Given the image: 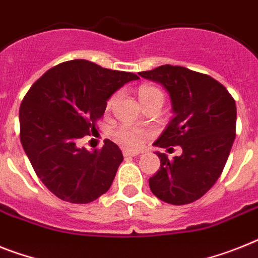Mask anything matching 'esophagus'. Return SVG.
Segmentation results:
<instances>
[{
	"label": "esophagus",
	"instance_id": "1",
	"mask_svg": "<svg viewBox=\"0 0 258 258\" xmlns=\"http://www.w3.org/2000/svg\"><path fill=\"white\" fill-rule=\"evenodd\" d=\"M140 151H131V149H123V156H131V157H134V156H138L140 155Z\"/></svg>",
	"mask_w": 258,
	"mask_h": 258
}]
</instances>
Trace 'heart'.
I'll list each match as a JSON object with an SVG mask.
<instances>
[{
  "instance_id": "heart-1",
  "label": "heart",
  "mask_w": 258,
  "mask_h": 258,
  "mask_svg": "<svg viewBox=\"0 0 258 258\" xmlns=\"http://www.w3.org/2000/svg\"><path fill=\"white\" fill-rule=\"evenodd\" d=\"M156 96H162V93L160 92V89L155 88V86L143 85L138 90V97H139L140 103ZM116 99H118V94H112L109 98V101H107V103H106V109L111 110L114 105H115ZM115 136L118 142L122 143L123 146L128 147V148H139V147H142L143 142L147 138V133L144 130L140 128L120 127L115 133Z\"/></svg>"
}]
</instances>
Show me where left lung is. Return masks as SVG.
Masks as SVG:
<instances>
[{
    "label": "left lung",
    "mask_w": 258,
    "mask_h": 258,
    "mask_svg": "<svg viewBox=\"0 0 258 258\" xmlns=\"http://www.w3.org/2000/svg\"><path fill=\"white\" fill-rule=\"evenodd\" d=\"M139 75L168 90L174 112L153 144L182 148V155L173 160L157 152L161 164L149 178L151 191L170 205L194 202L224 169L236 135L235 99L215 79L185 67L166 64Z\"/></svg>",
    "instance_id": "left-lung-1"
}]
</instances>
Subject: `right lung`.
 Here are the masks:
<instances>
[{
    "instance_id": "add662e5",
    "label": "right lung",
    "mask_w": 258,
    "mask_h": 258,
    "mask_svg": "<svg viewBox=\"0 0 258 258\" xmlns=\"http://www.w3.org/2000/svg\"><path fill=\"white\" fill-rule=\"evenodd\" d=\"M134 80H139L135 73L71 60L30 88L19 109L21 143L36 176L57 198L82 205L110 189L122 151L111 140L93 152L77 142L96 130L107 99Z\"/></svg>"
}]
</instances>
